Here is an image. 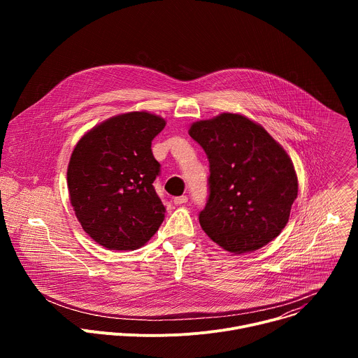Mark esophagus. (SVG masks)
<instances>
[{
	"mask_svg": "<svg viewBox=\"0 0 358 358\" xmlns=\"http://www.w3.org/2000/svg\"><path fill=\"white\" fill-rule=\"evenodd\" d=\"M188 201V196L187 195H181V196H176L174 198V203L176 206H181V203H185Z\"/></svg>",
	"mask_w": 358,
	"mask_h": 358,
	"instance_id": "34e87169",
	"label": "esophagus"
}]
</instances>
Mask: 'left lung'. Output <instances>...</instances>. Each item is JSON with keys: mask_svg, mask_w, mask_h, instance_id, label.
Segmentation results:
<instances>
[{"mask_svg": "<svg viewBox=\"0 0 358 358\" xmlns=\"http://www.w3.org/2000/svg\"><path fill=\"white\" fill-rule=\"evenodd\" d=\"M188 133L210 162V196L199 213L203 232L232 253L273 241L289 221L299 188L285 148L238 113L195 122Z\"/></svg>", "mask_w": 358, "mask_h": 358, "instance_id": "8db88e82", "label": "left lung"}]
</instances>
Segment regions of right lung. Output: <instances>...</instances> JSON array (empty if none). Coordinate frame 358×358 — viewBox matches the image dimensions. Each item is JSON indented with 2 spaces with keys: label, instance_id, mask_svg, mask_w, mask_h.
I'll use <instances>...</instances> for the list:
<instances>
[{
  "label": "right lung",
  "instance_id": "right-lung-1",
  "mask_svg": "<svg viewBox=\"0 0 358 358\" xmlns=\"http://www.w3.org/2000/svg\"><path fill=\"white\" fill-rule=\"evenodd\" d=\"M166 120L148 112L113 116L76 143L68 166V189L83 231L110 250L145 245L164 221L155 185L160 163L151 141Z\"/></svg>",
  "mask_w": 358,
  "mask_h": 358
}]
</instances>
